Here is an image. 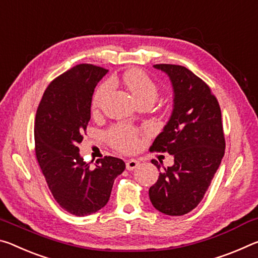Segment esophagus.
Instances as JSON below:
<instances>
[{
	"mask_svg": "<svg viewBox=\"0 0 258 258\" xmlns=\"http://www.w3.org/2000/svg\"><path fill=\"white\" fill-rule=\"evenodd\" d=\"M138 166H139V161H137V160L135 159H130L125 163V168L128 169V170H134V169H136Z\"/></svg>",
	"mask_w": 258,
	"mask_h": 258,
	"instance_id": "34e87169",
	"label": "esophagus"
}]
</instances>
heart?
I'll return each instance as SVG.
<instances>
[{
    "label": "heart",
    "instance_id": "obj_1",
    "mask_svg": "<svg viewBox=\"0 0 258 258\" xmlns=\"http://www.w3.org/2000/svg\"><path fill=\"white\" fill-rule=\"evenodd\" d=\"M123 80L137 103L143 100H150L153 103L157 99L159 95V88L145 72L141 70L128 71L124 74ZM113 87V81L108 80V81H105L97 88L91 104L94 111H97L101 107L109 92L112 91ZM108 138L114 147L123 152H132L136 150L139 144V139L135 130L123 125H116L109 130Z\"/></svg>",
    "mask_w": 258,
    "mask_h": 258
}]
</instances>
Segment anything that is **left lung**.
Masks as SVG:
<instances>
[{
    "label": "left lung",
    "mask_w": 258,
    "mask_h": 258,
    "mask_svg": "<svg viewBox=\"0 0 258 258\" xmlns=\"http://www.w3.org/2000/svg\"><path fill=\"white\" fill-rule=\"evenodd\" d=\"M153 67L169 77L174 105L169 121L150 151L174 155V164L163 167L149 196L159 212L181 216L204 199L224 157L221 107L210 88L186 67L170 64ZM152 163L160 170L157 160Z\"/></svg>",
    "instance_id": "left-lung-1"
}]
</instances>
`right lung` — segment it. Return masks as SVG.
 Listing matches in <instances>:
<instances>
[{
	"label": "right lung",
	"mask_w": 258,
	"mask_h": 258,
	"mask_svg": "<svg viewBox=\"0 0 258 258\" xmlns=\"http://www.w3.org/2000/svg\"><path fill=\"white\" fill-rule=\"evenodd\" d=\"M107 72L90 64L72 67L49 84L36 111L37 162L54 200L75 216H88L106 206L114 179L125 169L114 157L99 159L91 169L80 155L92 95Z\"/></svg>",
	"instance_id": "obj_1"
}]
</instances>
